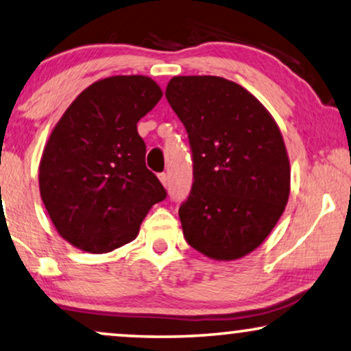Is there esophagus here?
<instances>
[{
    "mask_svg": "<svg viewBox=\"0 0 351 351\" xmlns=\"http://www.w3.org/2000/svg\"><path fill=\"white\" fill-rule=\"evenodd\" d=\"M158 177H160L161 184H163L165 186H167V184H169V177H167V174H166V172H161V174H160Z\"/></svg>",
    "mask_w": 351,
    "mask_h": 351,
    "instance_id": "34e87169",
    "label": "esophagus"
}]
</instances>
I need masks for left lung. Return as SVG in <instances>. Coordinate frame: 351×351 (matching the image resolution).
Wrapping results in <instances>:
<instances>
[{
    "label": "left lung",
    "mask_w": 351,
    "mask_h": 351,
    "mask_svg": "<svg viewBox=\"0 0 351 351\" xmlns=\"http://www.w3.org/2000/svg\"><path fill=\"white\" fill-rule=\"evenodd\" d=\"M166 99L184 123L193 185L179 217L184 237L213 260L260 245L285 210L289 161L280 130L245 88L217 75L172 77Z\"/></svg>",
    "instance_id": "1"
}]
</instances>
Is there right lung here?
Wrapping results in <instances>:
<instances>
[{
	"mask_svg": "<svg viewBox=\"0 0 351 351\" xmlns=\"http://www.w3.org/2000/svg\"><path fill=\"white\" fill-rule=\"evenodd\" d=\"M145 75H114L80 93L50 134L39 166L40 197L60 236L90 253L138 236L167 193L145 166L138 121L161 99Z\"/></svg>",
	"mask_w": 351,
	"mask_h": 351,
	"instance_id": "1",
	"label": "right lung"
}]
</instances>
